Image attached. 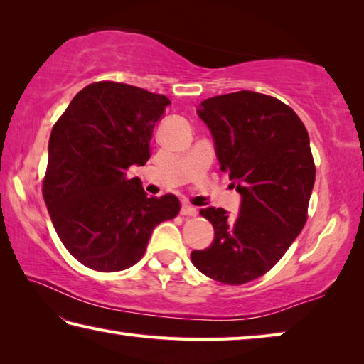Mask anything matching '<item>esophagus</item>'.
I'll use <instances>...</instances> for the list:
<instances>
[{
  "label": "esophagus",
  "instance_id": "1",
  "mask_svg": "<svg viewBox=\"0 0 364 364\" xmlns=\"http://www.w3.org/2000/svg\"><path fill=\"white\" fill-rule=\"evenodd\" d=\"M181 214L182 215H196V208H193L192 205H188V203H183L182 208H181Z\"/></svg>",
  "mask_w": 364,
  "mask_h": 364
}]
</instances>
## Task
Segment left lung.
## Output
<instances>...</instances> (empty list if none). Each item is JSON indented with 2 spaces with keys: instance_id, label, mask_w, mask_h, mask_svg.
<instances>
[{
  "instance_id": "obj_1",
  "label": "left lung",
  "mask_w": 364,
  "mask_h": 364,
  "mask_svg": "<svg viewBox=\"0 0 364 364\" xmlns=\"http://www.w3.org/2000/svg\"><path fill=\"white\" fill-rule=\"evenodd\" d=\"M196 113L241 203L235 218L222 208L201 209L214 240L190 257L215 282L243 284L269 272L305 225L315 183L309 132L291 107L254 91L215 95Z\"/></svg>"
}]
</instances>
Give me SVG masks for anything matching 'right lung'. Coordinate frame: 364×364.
<instances>
[{
	"instance_id": "add662e5",
	"label": "right lung",
	"mask_w": 364,
	"mask_h": 364,
	"mask_svg": "<svg viewBox=\"0 0 364 364\" xmlns=\"http://www.w3.org/2000/svg\"><path fill=\"white\" fill-rule=\"evenodd\" d=\"M171 100L99 81L75 95L54 124L43 196L63 246L82 265L119 272L137 264L158 224L176 218V195L149 196L131 166L150 158V139Z\"/></svg>"
}]
</instances>
